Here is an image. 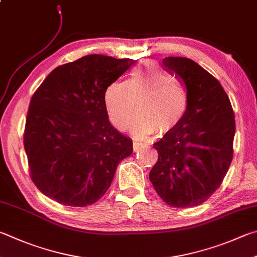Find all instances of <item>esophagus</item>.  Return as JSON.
Returning <instances> with one entry per match:
<instances>
[{"mask_svg":"<svg viewBox=\"0 0 257 257\" xmlns=\"http://www.w3.org/2000/svg\"><path fill=\"white\" fill-rule=\"evenodd\" d=\"M133 147H134V152H138L139 149L143 148V144L142 143H138V142H134Z\"/></svg>","mask_w":257,"mask_h":257,"instance_id":"esophagus-1","label":"esophagus"}]
</instances>
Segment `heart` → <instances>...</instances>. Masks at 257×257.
<instances>
[{
    "mask_svg": "<svg viewBox=\"0 0 257 257\" xmlns=\"http://www.w3.org/2000/svg\"><path fill=\"white\" fill-rule=\"evenodd\" d=\"M137 101L141 111L129 124L137 137L171 132L183 119L188 106L184 87L151 62L138 66L125 81H115L106 88V112L116 128L124 129Z\"/></svg>",
    "mask_w": 257,
    "mask_h": 257,
    "instance_id": "b5f03b06",
    "label": "heart"
}]
</instances>
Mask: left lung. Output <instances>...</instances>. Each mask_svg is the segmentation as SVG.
Masks as SVG:
<instances>
[{"mask_svg":"<svg viewBox=\"0 0 257 257\" xmlns=\"http://www.w3.org/2000/svg\"><path fill=\"white\" fill-rule=\"evenodd\" d=\"M163 66L184 83L181 122L154 144L158 160L149 180L172 207L199 206L220 186L232 160L235 116L221 84L192 59L166 57Z\"/></svg>","mask_w":257,"mask_h":257,"instance_id":"8db88e82","label":"left lung"}]
</instances>
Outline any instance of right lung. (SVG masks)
<instances>
[{"mask_svg":"<svg viewBox=\"0 0 257 257\" xmlns=\"http://www.w3.org/2000/svg\"><path fill=\"white\" fill-rule=\"evenodd\" d=\"M135 62L87 55L55 68L32 95L25 130L30 176L46 197L86 207L110 188L133 141L110 123L104 94Z\"/></svg>","mask_w":257,"mask_h":257,"instance_id":"add662e5","label":"right lung"}]
</instances>
